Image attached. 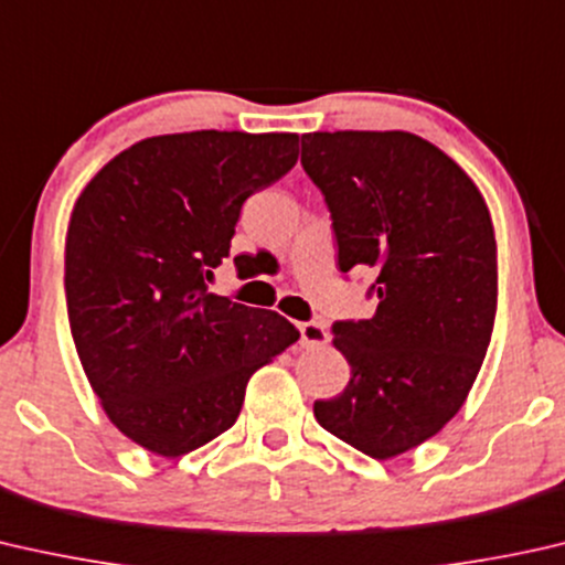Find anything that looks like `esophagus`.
<instances>
[{
	"label": "esophagus",
	"mask_w": 565,
	"mask_h": 565,
	"mask_svg": "<svg viewBox=\"0 0 565 565\" xmlns=\"http://www.w3.org/2000/svg\"><path fill=\"white\" fill-rule=\"evenodd\" d=\"M300 341H302V347H308V349L323 347V343L329 341V331H326L323 323L306 321V323H300Z\"/></svg>",
	"instance_id": "1"
}]
</instances>
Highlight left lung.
Listing matches in <instances>:
<instances>
[{
  "mask_svg": "<svg viewBox=\"0 0 565 565\" xmlns=\"http://www.w3.org/2000/svg\"><path fill=\"white\" fill-rule=\"evenodd\" d=\"M302 168L326 195L339 267L372 269L377 310L333 323L351 366L316 420L392 459L461 411L492 341L497 242L479 188L436 145L399 132L302 135Z\"/></svg>",
  "mask_w": 565,
  "mask_h": 565,
  "instance_id": "8db88e82",
  "label": "left lung"
}]
</instances>
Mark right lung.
Returning a JSON list of instances; mask_svg holds the SVG:
<instances>
[{"label":"right lung","mask_w":565,"mask_h":565,"mask_svg":"<svg viewBox=\"0 0 565 565\" xmlns=\"http://www.w3.org/2000/svg\"><path fill=\"white\" fill-rule=\"evenodd\" d=\"M298 162L292 132L160 135L81 191L65 236L73 343L106 418L178 459L239 418L247 382L300 331L209 292L242 203Z\"/></svg>","instance_id":"obj_1"}]
</instances>
